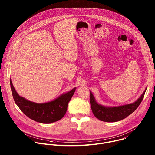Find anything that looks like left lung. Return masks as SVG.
<instances>
[{"instance_id": "1", "label": "left lung", "mask_w": 155, "mask_h": 155, "mask_svg": "<svg viewBox=\"0 0 155 155\" xmlns=\"http://www.w3.org/2000/svg\"><path fill=\"white\" fill-rule=\"evenodd\" d=\"M146 89L141 96L134 103L118 107H105L97 104L90 92V104L94 115L105 122H116L122 120L133 113L142 101Z\"/></svg>"}]
</instances>
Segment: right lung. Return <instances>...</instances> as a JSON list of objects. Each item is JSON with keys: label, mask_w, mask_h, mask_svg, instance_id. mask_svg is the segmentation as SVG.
I'll use <instances>...</instances> for the list:
<instances>
[{"label": "right lung", "mask_w": 155, "mask_h": 155, "mask_svg": "<svg viewBox=\"0 0 155 155\" xmlns=\"http://www.w3.org/2000/svg\"><path fill=\"white\" fill-rule=\"evenodd\" d=\"M13 97L16 104L27 117L41 123H51L61 120L67 112L68 103L76 88L61 95L56 99L46 103H35L20 96L10 80Z\"/></svg>", "instance_id": "add662e5"}]
</instances>
